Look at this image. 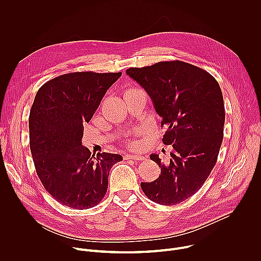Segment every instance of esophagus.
Returning <instances> with one entry per match:
<instances>
[{
	"mask_svg": "<svg viewBox=\"0 0 261 261\" xmlns=\"http://www.w3.org/2000/svg\"><path fill=\"white\" fill-rule=\"evenodd\" d=\"M126 160H135V161H139V160H143L144 157L142 156H137V155H126L125 156Z\"/></svg>",
	"mask_w": 261,
	"mask_h": 261,
	"instance_id": "1",
	"label": "esophagus"
}]
</instances>
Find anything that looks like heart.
I'll return each instance as SVG.
<instances>
[{
    "label": "heart",
    "instance_id": "heart-1",
    "mask_svg": "<svg viewBox=\"0 0 261 261\" xmlns=\"http://www.w3.org/2000/svg\"><path fill=\"white\" fill-rule=\"evenodd\" d=\"M129 145H130L132 148H138V147H139L138 141H136V140H134V139H132V140L129 141Z\"/></svg>",
    "mask_w": 261,
    "mask_h": 261
}]
</instances>
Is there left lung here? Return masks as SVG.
Masks as SVG:
<instances>
[{
  "label": "left lung",
  "mask_w": 261,
  "mask_h": 261,
  "mask_svg": "<svg viewBox=\"0 0 261 261\" xmlns=\"http://www.w3.org/2000/svg\"><path fill=\"white\" fill-rule=\"evenodd\" d=\"M126 73L152 99L161 127L167 128L162 141L173 148L168 164L157 154L150 156L161 174L141 182V189L154 202L177 204L201 188L217 162L225 123L220 86L205 70L181 61L129 68Z\"/></svg>",
  "instance_id": "left-lung-1"
}]
</instances>
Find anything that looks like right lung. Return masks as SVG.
Returning <instances> with one entry per match:
<instances>
[{"instance_id": "obj_1", "label": "right lung", "mask_w": 261, "mask_h": 261, "mask_svg": "<svg viewBox=\"0 0 261 261\" xmlns=\"http://www.w3.org/2000/svg\"><path fill=\"white\" fill-rule=\"evenodd\" d=\"M121 75L91 71L63 74L45 83L35 96L29 117L33 161L45 190L65 206L97 205L106 194L111 167L123 160L109 153L95 157L82 145L84 125Z\"/></svg>"}]
</instances>
